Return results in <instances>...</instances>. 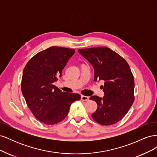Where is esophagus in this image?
Here are the masks:
<instances>
[{"instance_id":"34e87169","label":"esophagus","mask_w":157,"mask_h":157,"mask_svg":"<svg viewBox=\"0 0 157 157\" xmlns=\"http://www.w3.org/2000/svg\"><path fill=\"white\" fill-rule=\"evenodd\" d=\"M81 100L82 101H88L89 100V97L85 96H81Z\"/></svg>"}]
</instances>
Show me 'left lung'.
<instances>
[{
    "label": "left lung",
    "mask_w": 157,
    "mask_h": 157,
    "mask_svg": "<svg viewBox=\"0 0 157 157\" xmlns=\"http://www.w3.org/2000/svg\"><path fill=\"white\" fill-rule=\"evenodd\" d=\"M94 69V81L103 80L105 96L90 97L98 104L92 117L101 125H112L124 117L134 101V79L127 61L107 47L78 50Z\"/></svg>",
    "instance_id": "obj_1"
}]
</instances>
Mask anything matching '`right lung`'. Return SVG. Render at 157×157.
<instances>
[{"label":"right lung","mask_w":157,"mask_h":157,"mask_svg":"<svg viewBox=\"0 0 157 157\" xmlns=\"http://www.w3.org/2000/svg\"><path fill=\"white\" fill-rule=\"evenodd\" d=\"M75 50L52 46L35 55L23 71L21 88L27 106L41 122L55 124L67 117L78 94L61 92L54 85Z\"/></svg>","instance_id":"1"}]
</instances>
